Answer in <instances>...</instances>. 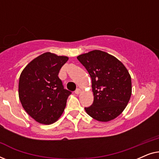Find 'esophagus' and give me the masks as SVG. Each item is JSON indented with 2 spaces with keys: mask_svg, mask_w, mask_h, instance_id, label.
I'll return each mask as SVG.
<instances>
[{
  "mask_svg": "<svg viewBox=\"0 0 159 159\" xmlns=\"http://www.w3.org/2000/svg\"><path fill=\"white\" fill-rule=\"evenodd\" d=\"M80 93H81V90H80V89H79V88H77V90H75V94L76 95H79V94H80Z\"/></svg>",
  "mask_w": 159,
  "mask_h": 159,
  "instance_id": "obj_1",
  "label": "esophagus"
}]
</instances>
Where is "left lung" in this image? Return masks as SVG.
<instances>
[{"mask_svg":"<svg viewBox=\"0 0 159 159\" xmlns=\"http://www.w3.org/2000/svg\"><path fill=\"white\" fill-rule=\"evenodd\" d=\"M92 79L94 101L84 108L95 120L107 122L119 116L129 103L132 80L125 65L115 56L94 50L77 56Z\"/></svg>","mask_w":159,"mask_h":159,"instance_id":"left-lung-1","label":"left lung"}]
</instances>
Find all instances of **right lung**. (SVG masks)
<instances>
[{"label":"right lung","mask_w":159,"mask_h":159,"mask_svg":"<svg viewBox=\"0 0 159 159\" xmlns=\"http://www.w3.org/2000/svg\"><path fill=\"white\" fill-rule=\"evenodd\" d=\"M69 58L51 52L31 61L21 71L19 98L25 111L37 122L51 125L64 112L70 92L58 75Z\"/></svg>","instance_id":"obj_1"}]
</instances>
